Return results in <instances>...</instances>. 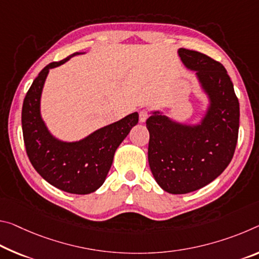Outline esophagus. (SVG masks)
Listing matches in <instances>:
<instances>
[{"label":"esophagus","mask_w":259,"mask_h":259,"mask_svg":"<svg viewBox=\"0 0 259 259\" xmlns=\"http://www.w3.org/2000/svg\"><path fill=\"white\" fill-rule=\"evenodd\" d=\"M147 117H149V112L146 109H142L139 112V122L144 123L147 120Z\"/></svg>","instance_id":"1"}]
</instances>
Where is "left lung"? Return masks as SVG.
Returning a JSON list of instances; mask_svg holds the SVG:
<instances>
[{"instance_id": "8db88e82", "label": "left lung", "mask_w": 259, "mask_h": 259, "mask_svg": "<svg viewBox=\"0 0 259 259\" xmlns=\"http://www.w3.org/2000/svg\"><path fill=\"white\" fill-rule=\"evenodd\" d=\"M182 63L208 98L199 122L182 123L160 110L146 121L149 165L162 190L182 195L207 186L226 169L235 152L240 105L225 67L202 53L180 48Z\"/></svg>"}]
</instances>
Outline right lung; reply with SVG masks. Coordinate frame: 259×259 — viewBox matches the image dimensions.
I'll use <instances>...</instances> for the list:
<instances>
[{
	"mask_svg": "<svg viewBox=\"0 0 259 259\" xmlns=\"http://www.w3.org/2000/svg\"><path fill=\"white\" fill-rule=\"evenodd\" d=\"M79 54L83 53H73L60 62L49 63L40 71L23 102L22 128L27 157L41 178L69 194L88 195L105 182L115 151L138 123V113L102 126L80 141L64 142L53 136L40 110L45 81L51 69Z\"/></svg>",
	"mask_w": 259,
	"mask_h": 259,
	"instance_id": "right-lung-1",
	"label": "right lung"
}]
</instances>
